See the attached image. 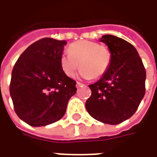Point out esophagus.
I'll use <instances>...</instances> for the list:
<instances>
[{"instance_id": "1", "label": "esophagus", "mask_w": 157, "mask_h": 157, "mask_svg": "<svg viewBox=\"0 0 157 157\" xmlns=\"http://www.w3.org/2000/svg\"><path fill=\"white\" fill-rule=\"evenodd\" d=\"M82 83H80V82H76V87H77V88H79V87H80V86H82Z\"/></svg>"}]
</instances>
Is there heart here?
Segmentation results:
<instances>
[{"mask_svg":"<svg viewBox=\"0 0 157 157\" xmlns=\"http://www.w3.org/2000/svg\"><path fill=\"white\" fill-rule=\"evenodd\" d=\"M69 54L59 58L62 71L68 77H74L79 68V75L83 79L98 78L105 74L111 62V53L105 46L96 42L82 40L69 46Z\"/></svg>","mask_w":157,"mask_h":157,"instance_id":"1","label":"heart"}]
</instances>
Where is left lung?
<instances>
[{"instance_id":"1","label":"left lung","mask_w":157,"mask_h":157,"mask_svg":"<svg viewBox=\"0 0 157 157\" xmlns=\"http://www.w3.org/2000/svg\"><path fill=\"white\" fill-rule=\"evenodd\" d=\"M111 53L108 71L99 81L89 85L92 94L86 109L96 120L118 124L131 117L145 92L146 73L136 48L128 42L113 35H103Z\"/></svg>"}]
</instances>
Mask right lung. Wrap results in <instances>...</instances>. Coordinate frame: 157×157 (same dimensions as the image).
I'll list each match as a JSON object with an SVG mask.
<instances>
[{
  "instance_id": "right-lung-1",
  "label": "right lung",
  "mask_w": 157,
  "mask_h": 157,
  "mask_svg": "<svg viewBox=\"0 0 157 157\" xmlns=\"http://www.w3.org/2000/svg\"><path fill=\"white\" fill-rule=\"evenodd\" d=\"M65 40L44 38L26 48L12 72L10 94L19 118L33 127L45 126L65 115L76 82L62 71L59 58Z\"/></svg>"
}]
</instances>
